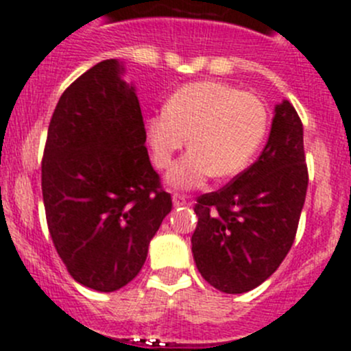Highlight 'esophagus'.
<instances>
[{"label": "esophagus", "mask_w": 351, "mask_h": 351, "mask_svg": "<svg viewBox=\"0 0 351 351\" xmlns=\"http://www.w3.org/2000/svg\"><path fill=\"white\" fill-rule=\"evenodd\" d=\"M172 199H173V206H184L186 203H188V198L182 195H178V193L172 196Z\"/></svg>", "instance_id": "obj_1"}]
</instances>
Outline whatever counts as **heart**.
<instances>
[{
  "label": "heart",
  "instance_id": "obj_1",
  "mask_svg": "<svg viewBox=\"0 0 351 351\" xmlns=\"http://www.w3.org/2000/svg\"><path fill=\"white\" fill-rule=\"evenodd\" d=\"M269 125L260 98L215 81L195 82L176 91L165 110L148 120V139L156 167L193 146L167 176L173 188L191 189L212 176L232 178L248 167Z\"/></svg>",
  "mask_w": 351,
  "mask_h": 351
}]
</instances>
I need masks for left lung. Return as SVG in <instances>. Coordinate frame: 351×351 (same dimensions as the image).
<instances>
[{
    "label": "left lung",
    "mask_w": 351,
    "mask_h": 351,
    "mask_svg": "<svg viewBox=\"0 0 351 351\" xmlns=\"http://www.w3.org/2000/svg\"><path fill=\"white\" fill-rule=\"evenodd\" d=\"M306 188L303 125L285 99L276 105L258 160L222 189L196 199L191 250L203 279L229 295L269 279L295 241Z\"/></svg>",
    "instance_id": "1"
}]
</instances>
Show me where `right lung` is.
Instances as JSON below:
<instances>
[{
    "label": "right lung",
    "instance_id": "right-lung-1",
    "mask_svg": "<svg viewBox=\"0 0 351 351\" xmlns=\"http://www.w3.org/2000/svg\"><path fill=\"white\" fill-rule=\"evenodd\" d=\"M122 72V63L103 60L63 91L41 162L53 245L75 281L101 293L138 276L172 210L145 146L139 99Z\"/></svg>",
    "mask_w": 351,
    "mask_h": 351
}]
</instances>
